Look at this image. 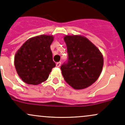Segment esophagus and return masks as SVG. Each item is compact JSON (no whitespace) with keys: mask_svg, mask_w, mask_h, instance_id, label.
I'll list each match as a JSON object with an SVG mask.
<instances>
[{"mask_svg":"<svg viewBox=\"0 0 125 125\" xmlns=\"http://www.w3.org/2000/svg\"><path fill=\"white\" fill-rule=\"evenodd\" d=\"M60 65H61V62H57L56 63V66L58 67V68H59V67L60 66Z\"/></svg>","mask_w":125,"mask_h":125,"instance_id":"esophagus-1","label":"esophagus"}]
</instances>
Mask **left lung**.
Listing matches in <instances>:
<instances>
[{
    "label": "left lung",
    "instance_id": "left-lung-1",
    "mask_svg": "<svg viewBox=\"0 0 125 125\" xmlns=\"http://www.w3.org/2000/svg\"><path fill=\"white\" fill-rule=\"evenodd\" d=\"M64 40L66 44L68 61L60 68L65 81L75 90L90 87L102 72V53L83 35H67L64 37Z\"/></svg>",
    "mask_w": 125,
    "mask_h": 125
}]
</instances>
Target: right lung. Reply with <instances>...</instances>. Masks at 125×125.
Listing matches in <instances>:
<instances>
[{"label":"right lung","mask_w":125,"mask_h":125,"mask_svg":"<svg viewBox=\"0 0 125 125\" xmlns=\"http://www.w3.org/2000/svg\"><path fill=\"white\" fill-rule=\"evenodd\" d=\"M52 35H40L30 38L16 52L14 65L18 75L24 83L38 85L47 79L55 67L50 45Z\"/></svg>","instance_id":"add662e5"}]
</instances>
